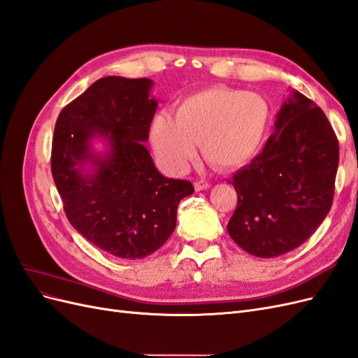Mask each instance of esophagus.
I'll return each instance as SVG.
<instances>
[{"label":"esophagus","instance_id":"1","mask_svg":"<svg viewBox=\"0 0 358 358\" xmlns=\"http://www.w3.org/2000/svg\"><path fill=\"white\" fill-rule=\"evenodd\" d=\"M194 187H196L197 191H204V189H208L210 187V183L206 182V180H197L196 183H194Z\"/></svg>","mask_w":358,"mask_h":358}]
</instances>
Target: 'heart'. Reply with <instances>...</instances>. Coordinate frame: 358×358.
I'll list each match as a JSON object with an SVG mask.
<instances>
[{
  "label": "heart",
  "instance_id": "obj_1",
  "mask_svg": "<svg viewBox=\"0 0 358 358\" xmlns=\"http://www.w3.org/2000/svg\"><path fill=\"white\" fill-rule=\"evenodd\" d=\"M272 117L263 95L210 88L183 99L170 113H158L150 125V143L162 166L185 171L201 145L204 158L221 169L248 164L262 149Z\"/></svg>",
  "mask_w": 358,
  "mask_h": 358
}]
</instances>
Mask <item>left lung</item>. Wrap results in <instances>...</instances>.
Returning a JSON list of instances; mask_svg holds the SVG:
<instances>
[{"label":"left lung","mask_w":358,"mask_h":358,"mask_svg":"<svg viewBox=\"0 0 358 358\" xmlns=\"http://www.w3.org/2000/svg\"><path fill=\"white\" fill-rule=\"evenodd\" d=\"M338 164L339 143L327 116L292 90L262 154L233 176L231 239L259 258L299 248L330 212Z\"/></svg>","instance_id":"8db88e82"}]
</instances>
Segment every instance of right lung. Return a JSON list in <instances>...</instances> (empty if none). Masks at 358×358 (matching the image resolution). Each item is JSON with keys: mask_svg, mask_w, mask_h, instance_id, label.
<instances>
[{"mask_svg": "<svg viewBox=\"0 0 358 358\" xmlns=\"http://www.w3.org/2000/svg\"><path fill=\"white\" fill-rule=\"evenodd\" d=\"M150 79L107 76L64 107L52 140V176L70 224L117 258H145L176 229L189 180L157 170L145 143L158 101ZM96 139L106 149L96 151Z\"/></svg>", "mask_w": 358, "mask_h": 358, "instance_id": "1", "label": "right lung"}]
</instances>
